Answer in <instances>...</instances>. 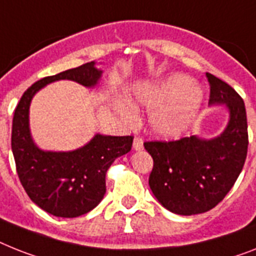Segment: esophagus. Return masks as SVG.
Returning <instances> with one entry per match:
<instances>
[{"mask_svg":"<svg viewBox=\"0 0 256 256\" xmlns=\"http://www.w3.org/2000/svg\"><path fill=\"white\" fill-rule=\"evenodd\" d=\"M133 149H134V150H142L144 141L141 137H134V138H133Z\"/></svg>","mask_w":256,"mask_h":256,"instance_id":"34e87169","label":"esophagus"}]
</instances>
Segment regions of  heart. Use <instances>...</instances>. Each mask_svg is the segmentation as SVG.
<instances>
[{
    "mask_svg": "<svg viewBox=\"0 0 256 256\" xmlns=\"http://www.w3.org/2000/svg\"><path fill=\"white\" fill-rule=\"evenodd\" d=\"M138 102L153 107L150 122L154 130L162 136L174 137L190 126L202 102V92L191 85V78L184 74H172L157 85L141 88L137 92ZM126 115L130 111L120 104Z\"/></svg>",
    "mask_w": 256,
    "mask_h": 256,
    "instance_id": "b5f03b06",
    "label": "heart"
}]
</instances>
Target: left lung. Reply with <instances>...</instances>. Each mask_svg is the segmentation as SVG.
Returning <instances> with one entry per match:
<instances>
[{
  "instance_id": "obj_1",
  "label": "left lung",
  "mask_w": 256,
  "mask_h": 256,
  "mask_svg": "<svg viewBox=\"0 0 256 256\" xmlns=\"http://www.w3.org/2000/svg\"><path fill=\"white\" fill-rule=\"evenodd\" d=\"M209 102L225 103L230 122L213 140L196 136L170 141H145L153 158L149 186L158 202L183 216L210 210L222 202L240 176L247 156L248 133L244 99L222 80L206 73Z\"/></svg>"
}]
</instances>
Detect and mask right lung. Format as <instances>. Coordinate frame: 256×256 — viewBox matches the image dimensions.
Instances as JSON below:
<instances>
[{
    "label": "right lung",
    "mask_w": 256,
    "mask_h": 256,
    "mask_svg": "<svg viewBox=\"0 0 256 256\" xmlns=\"http://www.w3.org/2000/svg\"><path fill=\"white\" fill-rule=\"evenodd\" d=\"M102 70L94 62L44 77L27 88L12 118V149L19 180L38 206L56 217L73 218L90 212L106 194V174L116 158L128 153L133 136L96 134L88 145L69 153L43 152L34 145L28 108L34 94L58 80L94 86Z\"/></svg>",
    "instance_id": "obj_1"
}]
</instances>
